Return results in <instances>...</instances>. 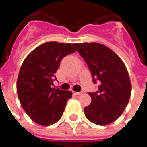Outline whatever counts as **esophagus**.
I'll return each mask as SVG.
<instances>
[{
	"mask_svg": "<svg viewBox=\"0 0 147 147\" xmlns=\"http://www.w3.org/2000/svg\"><path fill=\"white\" fill-rule=\"evenodd\" d=\"M74 93L75 95H78H78H81V94H83V92H74Z\"/></svg>",
	"mask_w": 147,
	"mask_h": 147,
	"instance_id": "obj_1",
	"label": "esophagus"
}]
</instances>
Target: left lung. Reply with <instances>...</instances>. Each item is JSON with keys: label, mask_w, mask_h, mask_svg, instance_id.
Listing matches in <instances>:
<instances>
[{"label": "left lung", "mask_w": 147, "mask_h": 147, "mask_svg": "<svg viewBox=\"0 0 147 147\" xmlns=\"http://www.w3.org/2000/svg\"><path fill=\"white\" fill-rule=\"evenodd\" d=\"M92 74L98 90L89 92L91 104L84 107L86 117L100 126L115 121L127 106L131 84L126 65L111 49L98 43L74 44Z\"/></svg>", "instance_id": "left-lung-1"}]
</instances>
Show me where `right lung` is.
Here are the masks:
<instances>
[{
  "mask_svg": "<svg viewBox=\"0 0 147 147\" xmlns=\"http://www.w3.org/2000/svg\"><path fill=\"white\" fill-rule=\"evenodd\" d=\"M75 51L74 44L47 42L31 51L22 63L17 94L23 109L37 124L49 126L61 118L72 92L53 88V81L63 58Z\"/></svg>",
  "mask_w": 147,
  "mask_h": 147,
  "instance_id": "add662e5",
  "label": "right lung"
}]
</instances>
